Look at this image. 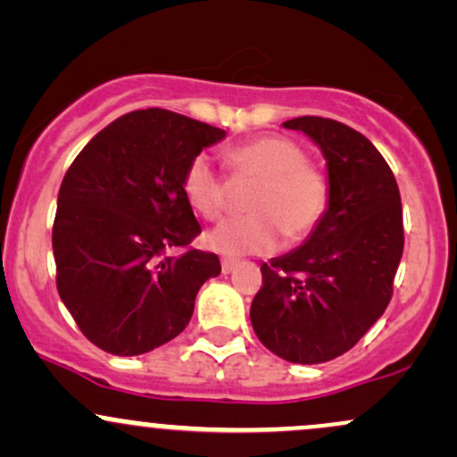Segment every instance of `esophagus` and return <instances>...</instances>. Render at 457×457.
<instances>
[{"mask_svg":"<svg viewBox=\"0 0 457 457\" xmlns=\"http://www.w3.org/2000/svg\"><path fill=\"white\" fill-rule=\"evenodd\" d=\"M236 266H238V260L225 258V260L221 262V270H223V275H229V272H234Z\"/></svg>","mask_w":457,"mask_h":457,"instance_id":"1","label":"esophagus"}]
</instances>
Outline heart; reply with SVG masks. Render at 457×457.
<instances>
[{"label":"heart","mask_w":457,"mask_h":457,"mask_svg":"<svg viewBox=\"0 0 457 457\" xmlns=\"http://www.w3.org/2000/svg\"><path fill=\"white\" fill-rule=\"evenodd\" d=\"M225 161L236 176L258 180L246 199L251 214L229 219L206 234V245L223 255L270 253L281 243L305 238L328 206V180L307 165L301 145L286 137H260L232 148ZM182 191L188 206L204 219H219L225 211V182L208 156L188 162Z\"/></svg>","instance_id":"1"}]
</instances>
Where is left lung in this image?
<instances>
[{"mask_svg": "<svg viewBox=\"0 0 457 457\" xmlns=\"http://www.w3.org/2000/svg\"><path fill=\"white\" fill-rule=\"evenodd\" d=\"M327 161L328 206L305 243L262 264L251 327L272 354L316 365L348 353L385 313L403 251L402 199L393 171L359 130L303 115Z\"/></svg>", "mask_w": 457, "mask_h": 457, "instance_id": "obj_1", "label": "left lung"}]
</instances>
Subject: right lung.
<instances>
[{"instance_id":"add662e5","label":"right lung","mask_w":457,"mask_h":457,"mask_svg":"<svg viewBox=\"0 0 457 457\" xmlns=\"http://www.w3.org/2000/svg\"><path fill=\"white\" fill-rule=\"evenodd\" d=\"M225 130L165 109L130 112L79 152L54 223L57 292L77 327L115 356L145 354L187 328L214 253L170 255L202 232L182 178Z\"/></svg>"}]
</instances>
